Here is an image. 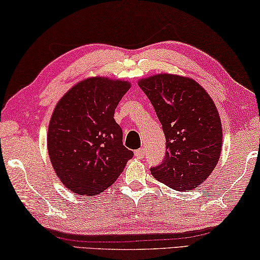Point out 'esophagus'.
<instances>
[{
  "label": "esophagus",
  "instance_id": "esophagus-1",
  "mask_svg": "<svg viewBox=\"0 0 260 260\" xmlns=\"http://www.w3.org/2000/svg\"><path fill=\"white\" fill-rule=\"evenodd\" d=\"M135 155L137 159H144V156H145V151H144V148H139V150L135 151Z\"/></svg>",
  "mask_w": 260,
  "mask_h": 260
}]
</instances>
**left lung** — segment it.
I'll use <instances>...</instances> for the list:
<instances>
[{
	"mask_svg": "<svg viewBox=\"0 0 260 260\" xmlns=\"http://www.w3.org/2000/svg\"><path fill=\"white\" fill-rule=\"evenodd\" d=\"M166 137V155L151 168L156 180L174 190L197 188L213 172L222 146V126L208 93L193 79L160 74L140 79Z\"/></svg>",
	"mask_w": 260,
	"mask_h": 260,
	"instance_id": "obj_1",
	"label": "left lung"
}]
</instances>
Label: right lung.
Instances as JSON below:
<instances>
[{
    "mask_svg": "<svg viewBox=\"0 0 260 260\" xmlns=\"http://www.w3.org/2000/svg\"><path fill=\"white\" fill-rule=\"evenodd\" d=\"M129 88L125 80L92 77L76 84L57 102L47 147L57 177L72 192H102L134 156L114 120L115 108Z\"/></svg>",
    "mask_w": 260,
    "mask_h": 260,
    "instance_id": "obj_1",
    "label": "right lung"
}]
</instances>
